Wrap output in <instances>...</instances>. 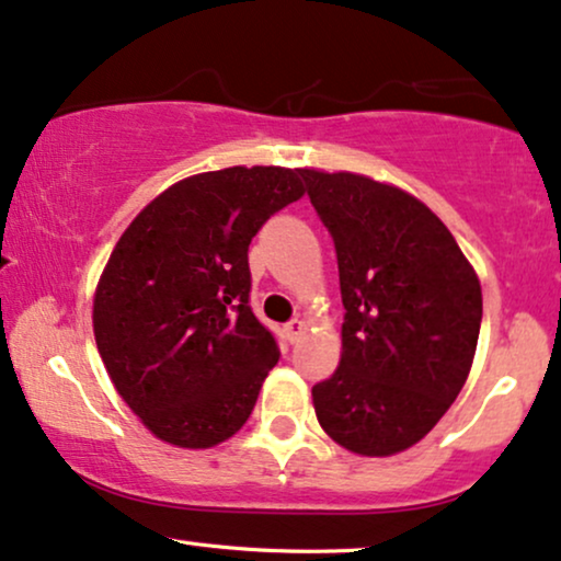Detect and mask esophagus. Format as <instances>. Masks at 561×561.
<instances>
[{
	"label": "esophagus",
	"instance_id": "34e87169",
	"mask_svg": "<svg viewBox=\"0 0 561 561\" xmlns=\"http://www.w3.org/2000/svg\"><path fill=\"white\" fill-rule=\"evenodd\" d=\"M283 333H286L288 343L301 341V337L307 335V322H304V320H291V322L286 324V328H283Z\"/></svg>",
	"mask_w": 561,
	"mask_h": 561
}]
</instances>
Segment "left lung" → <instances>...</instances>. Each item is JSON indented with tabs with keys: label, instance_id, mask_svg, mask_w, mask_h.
Here are the masks:
<instances>
[{
	"label": "left lung",
	"instance_id": "1",
	"mask_svg": "<svg viewBox=\"0 0 561 561\" xmlns=\"http://www.w3.org/2000/svg\"><path fill=\"white\" fill-rule=\"evenodd\" d=\"M299 174L333 233L345 307L341 364L312 387L317 421L362 458L403 453L466 385L481 330L479 275L411 192L351 171Z\"/></svg>",
	"mask_w": 561,
	"mask_h": 561
}]
</instances>
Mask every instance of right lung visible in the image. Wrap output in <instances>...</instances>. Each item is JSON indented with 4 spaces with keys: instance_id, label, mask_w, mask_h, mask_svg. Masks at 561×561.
I'll use <instances>...</instances> for the list:
<instances>
[{
    "instance_id": "add662e5",
    "label": "right lung",
    "mask_w": 561,
    "mask_h": 561,
    "mask_svg": "<svg viewBox=\"0 0 561 561\" xmlns=\"http://www.w3.org/2000/svg\"><path fill=\"white\" fill-rule=\"evenodd\" d=\"M299 169L231 165L171 184L116 241L93 335L124 403L161 442L207 449L239 432L278 345L249 309V241L304 197Z\"/></svg>"
}]
</instances>
